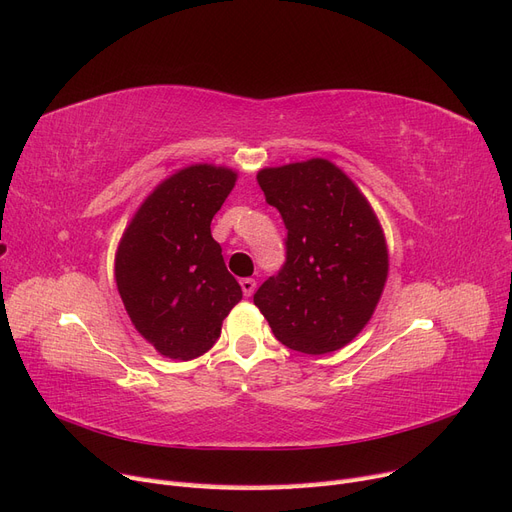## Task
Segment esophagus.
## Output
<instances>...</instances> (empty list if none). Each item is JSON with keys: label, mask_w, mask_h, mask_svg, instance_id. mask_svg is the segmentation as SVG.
<instances>
[{"label": "esophagus", "mask_w": 512, "mask_h": 512, "mask_svg": "<svg viewBox=\"0 0 512 512\" xmlns=\"http://www.w3.org/2000/svg\"><path fill=\"white\" fill-rule=\"evenodd\" d=\"M239 284H241V290H243L245 297H252L254 290H256V282L252 280V277H243Z\"/></svg>", "instance_id": "1"}]
</instances>
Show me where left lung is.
<instances>
[{
  "label": "left lung",
  "mask_w": 512,
  "mask_h": 512,
  "mask_svg": "<svg viewBox=\"0 0 512 512\" xmlns=\"http://www.w3.org/2000/svg\"><path fill=\"white\" fill-rule=\"evenodd\" d=\"M258 183L288 235L284 265L256 290L254 305L290 350L335 352L378 305L389 273L382 228L367 198L329 160L265 168Z\"/></svg>",
  "instance_id": "obj_1"
}]
</instances>
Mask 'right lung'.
Returning <instances> with one entry per match:
<instances>
[{
  "instance_id": "right-lung-1",
  "label": "right lung",
  "mask_w": 512,
  "mask_h": 512,
  "mask_svg": "<svg viewBox=\"0 0 512 512\" xmlns=\"http://www.w3.org/2000/svg\"><path fill=\"white\" fill-rule=\"evenodd\" d=\"M235 181L230 168H183L149 194L123 232L115 258L121 301L136 331L168 359L205 354L243 297L211 237Z\"/></svg>"
}]
</instances>
